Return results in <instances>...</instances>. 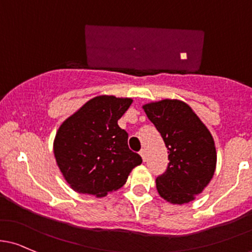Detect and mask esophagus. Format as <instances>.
I'll use <instances>...</instances> for the list:
<instances>
[{"instance_id": "34e87169", "label": "esophagus", "mask_w": 252, "mask_h": 252, "mask_svg": "<svg viewBox=\"0 0 252 252\" xmlns=\"http://www.w3.org/2000/svg\"><path fill=\"white\" fill-rule=\"evenodd\" d=\"M140 156H141L142 160H146V150H145V148H141V150H140Z\"/></svg>"}]
</instances>
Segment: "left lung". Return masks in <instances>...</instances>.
<instances>
[{"instance_id": "obj_1", "label": "left lung", "mask_w": 252, "mask_h": 252, "mask_svg": "<svg viewBox=\"0 0 252 252\" xmlns=\"http://www.w3.org/2000/svg\"><path fill=\"white\" fill-rule=\"evenodd\" d=\"M144 110L169 153L165 171L156 179L158 193L170 203H189L202 193L215 173L213 136L192 108L179 100L152 102Z\"/></svg>"}]
</instances>
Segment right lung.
Segmentation results:
<instances>
[{"label": "right lung", "mask_w": 252, "mask_h": 252, "mask_svg": "<svg viewBox=\"0 0 252 252\" xmlns=\"http://www.w3.org/2000/svg\"><path fill=\"white\" fill-rule=\"evenodd\" d=\"M131 99L96 96L68 117L58 130L54 155L66 181L78 193L104 197L126 184L142 163L128 146V133L118 119Z\"/></svg>", "instance_id": "1"}]
</instances>
